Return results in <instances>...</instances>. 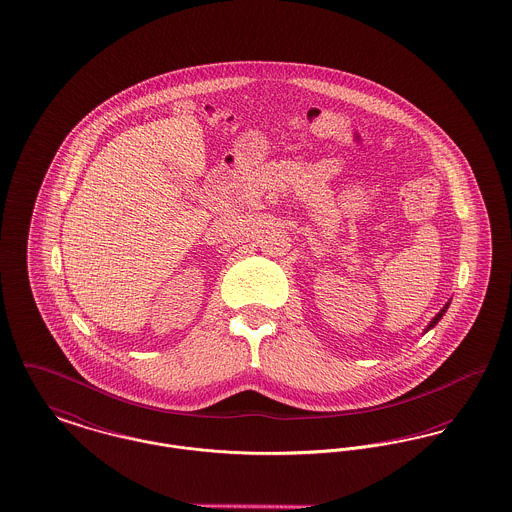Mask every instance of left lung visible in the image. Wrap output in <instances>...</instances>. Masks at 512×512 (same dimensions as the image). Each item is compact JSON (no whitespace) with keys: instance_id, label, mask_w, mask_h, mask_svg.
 Returning <instances> with one entry per match:
<instances>
[{"instance_id":"8db88e82","label":"left lung","mask_w":512,"mask_h":512,"mask_svg":"<svg viewBox=\"0 0 512 512\" xmlns=\"http://www.w3.org/2000/svg\"><path fill=\"white\" fill-rule=\"evenodd\" d=\"M447 309H449V303H447V305H445V307H443V309H441V311H439V313H437V315H435V317H433V319H431V323H429V325H427V329H425V331H429V329H433V327H435V325H437V323H439V321H441V317H443V315H445V311H447Z\"/></svg>"}]
</instances>
